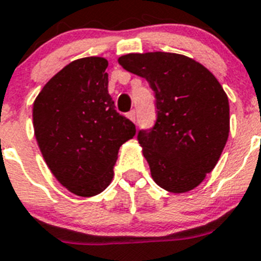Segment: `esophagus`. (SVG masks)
Returning <instances> with one entry per match:
<instances>
[{
    "mask_svg": "<svg viewBox=\"0 0 261 261\" xmlns=\"http://www.w3.org/2000/svg\"><path fill=\"white\" fill-rule=\"evenodd\" d=\"M127 118H128V119H131L133 122H135V119H137V114H135V110H131V112L127 114Z\"/></svg>",
    "mask_w": 261,
    "mask_h": 261,
    "instance_id": "esophagus-1",
    "label": "esophagus"
}]
</instances>
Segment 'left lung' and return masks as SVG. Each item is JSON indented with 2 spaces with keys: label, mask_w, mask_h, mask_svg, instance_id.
Masks as SVG:
<instances>
[{
  "label": "left lung",
  "mask_w": 261,
  "mask_h": 261,
  "mask_svg": "<svg viewBox=\"0 0 261 261\" xmlns=\"http://www.w3.org/2000/svg\"><path fill=\"white\" fill-rule=\"evenodd\" d=\"M118 63L155 92V124L138 133L153 181L172 193L194 189L218 163L230 133L222 85L207 68L178 54H128Z\"/></svg>",
  "instance_id": "left-lung-1"
}]
</instances>
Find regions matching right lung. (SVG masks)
Instances as JSON below:
<instances>
[{"mask_svg": "<svg viewBox=\"0 0 261 261\" xmlns=\"http://www.w3.org/2000/svg\"><path fill=\"white\" fill-rule=\"evenodd\" d=\"M108 64L96 56L69 63L34 102V131L43 158L59 182L81 197L106 189L118 149L137 133L135 124L115 110Z\"/></svg>", "mask_w": 261, "mask_h": 261, "instance_id": "right-lung-1", "label": "right lung"}]
</instances>
